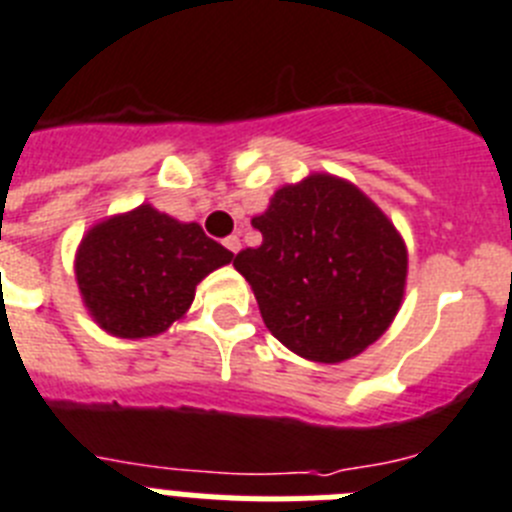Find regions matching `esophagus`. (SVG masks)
Masks as SVG:
<instances>
[{
    "instance_id": "esophagus-1",
    "label": "esophagus",
    "mask_w": 512,
    "mask_h": 512,
    "mask_svg": "<svg viewBox=\"0 0 512 512\" xmlns=\"http://www.w3.org/2000/svg\"><path fill=\"white\" fill-rule=\"evenodd\" d=\"M223 246L228 248L230 253H238L241 251V238H238V235H228V238L223 241Z\"/></svg>"
}]
</instances>
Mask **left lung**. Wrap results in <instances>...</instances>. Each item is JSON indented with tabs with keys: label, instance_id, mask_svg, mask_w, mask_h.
<instances>
[{
	"label": "left lung",
	"instance_id": "1",
	"mask_svg": "<svg viewBox=\"0 0 512 512\" xmlns=\"http://www.w3.org/2000/svg\"><path fill=\"white\" fill-rule=\"evenodd\" d=\"M259 248L233 266L279 343L320 364L361 354L392 325L408 284V246L356 184L315 171L251 217Z\"/></svg>",
	"mask_w": 512,
	"mask_h": 512
}]
</instances>
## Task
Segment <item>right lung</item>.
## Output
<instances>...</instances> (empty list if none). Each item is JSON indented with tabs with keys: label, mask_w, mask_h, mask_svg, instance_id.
I'll return each mask as SVG.
<instances>
[{
	"label": "right lung",
	"mask_w": 512,
	"mask_h": 512,
	"mask_svg": "<svg viewBox=\"0 0 512 512\" xmlns=\"http://www.w3.org/2000/svg\"><path fill=\"white\" fill-rule=\"evenodd\" d=\"M233 253L153 205L104 217L84 233L74 256L89 318L115 338H151L182 320L197 284Z\"/></svg>",
	"instance_id": "1"
}]
</instances>
